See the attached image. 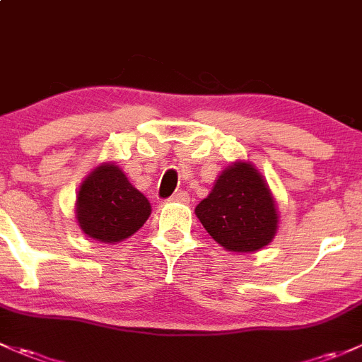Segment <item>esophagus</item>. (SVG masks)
<instances>
[{"label": "esophagus", "instance_id": "obj_1", "mask_svg": "<svg viewBox=\"0 0 362 362\" xmlns=\"http://www.w3.org/2000/svg\"><path fill=\"white\" fill-rule=\"evenodd\" d=\"M171 201H175V203H189V194L185 191H178L171 196Z\"/></svg>", "mask_w": 362, "mask_h": 362}]
</instances>
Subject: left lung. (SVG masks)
I'll return each mask as SVG.
<instances>
[{"label": "left lung", "mask_w": 362, "mask_h": 362, "mask_svg": "<svg viewBox=\"0 0 362 362\" xmlns=\"http://www.w3.org/2000/svg\"><path fill=\"white\" fill-rule=\"evenodd\" d=\"M196 215L208 234L229 251L248 253L271 243L277 229V211L267 184L250 163H234Z\"/></svg>", "instance_id": "left-lung-1"}]
</instances>
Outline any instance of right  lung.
I'll return each instance as SVG.
<instances>
[{
    "instance_id": "obj_1",
    "label": "right lung",
    "mask_w": 362,
    "mask_h": 362,
    "mask_svg": "<svg viewBox=\"0 0 362 362\" xmlns=\"http://www.w3.org/2000/svg\"><path fill=\"white\" fill-rule=\"evenodd\" d=\"M151 215V204L114 163L91 171L76 203L79 227L102 243H117L135 234Z\"/></svg>"
}]
</instances>
